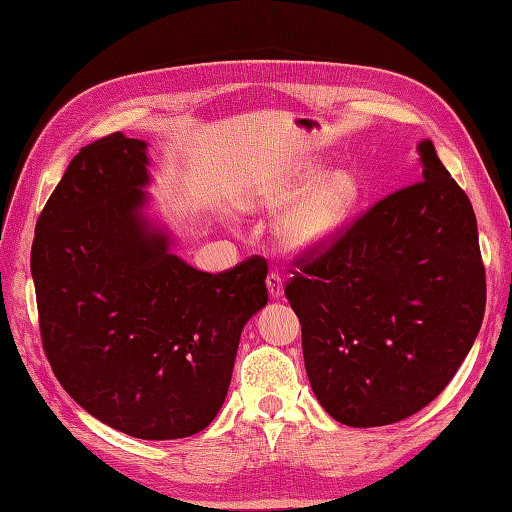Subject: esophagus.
<instances>
[{"mask_svg":"<svg viewBox=\"0 0 512 512\" xmlns=\"http://www.w3.org/2000/svg\"><path fill=\"white\" fill-rule=\"evenodd\" d=\"M266 288H268V295L273 299L284 297V277H281L279 273H270L266 277Z\"/></svg>","mask_w":512,"mask_h":512,"instance_id":"1","label":"esophagus"}]
</instances>
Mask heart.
Masks as SVG:
<instances>
[{"mask_svg":"<svg viewBox=\"0 0 512 512\" xmlns=\"http://www.w3.org/2000/svg\"><path fill=\"white\" fill-rule=\"evenodd\" d=\"M358 198H361V184L352 173L334 171L284 217L279 235L292 250H310L330 242L352 213Z\"/></svg>","mask_w":512,"mask_h":512,"instance_id":"1","label":"heart"}]
</instances>
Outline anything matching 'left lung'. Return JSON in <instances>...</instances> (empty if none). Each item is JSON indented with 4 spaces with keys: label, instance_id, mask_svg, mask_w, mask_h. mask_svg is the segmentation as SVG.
Masks as SVG:
<instances>
[{
    "label": "left lung",
    "instance_id": "1",
    "mask_svg": "<svg viewBox=\"0 0 512 512\" xmlns=\"http://www.w3.org/2000/svg\"><path fill=\"white\" fill-rule=\"evenodd\" d=\"M416 149L420 182L372 206L286 286L314 396L347 427L427 407L482 328L473 206L431 140Z\"/></svg>",
    "mask_w": 512,
    "mask_h": 512
}]
</instances>
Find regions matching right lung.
<instances>
[{
	"label": "right lung",
	"instance_id": "right-lung-1",
	"mask_svg": "<svg viewBox=\"0 0 512 512\" xmlns=\"http://www.w3.org/2000/svg\"><path fill=\"white\" fill-rule=\"evenodd\" d=\"M149 145L83 147L39 215L30 253L54 376L107 427L189 438L222 409L244 325L268 303L266 259L220 275L173 253L151 209Z\"/></svg>",
	"mask_w": 512,
	"mask_h": 512
}]
</instances>
